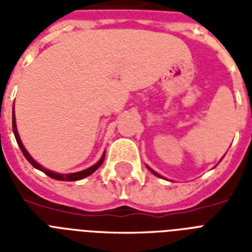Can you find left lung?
I'll list each match as a JSON object with an SVG mask.
<instances>
[{"mask_svg": "<svg viewBox=\"0 0 252 252\" xmlns=\"http://www.w3.org/2000/svg\"><path fill=\"white\" fill-rule=\"evenodd\" d=\"M149 170H150V171H152V172H153V174H154V175H157V176H159V178H161V175H158V174H157V172H154V171H153V170H152V168H149Z\"/></svg>", "mask_w": 252, "mask_h": 252, "instance_id": "8db88e82", "label": "left lung"}]
</instances>
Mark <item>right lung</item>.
Wrapping results in <instances>:
<instances>
[{"label":"right lung","mask_w":252,"mask_h":252,"mask_svg":"<svg viewBox=\"0 0 252 252\" xmlns=\"http://www.w3.org/2000/svg\"><path fill=\"white\" fill-rule=\"evenodd\" d=\"M13 132H14V136H15V140H17V142H18V145H19V148H21L22 153H23V156L26 157V159H27V161H29L30 163L33 166V167L37 168V170H40V171H43L45 175H48L49 178H52V179L65 180V182H74V180L84 179V178H86V176L91 175V174H93V172H94L95 170L99 167V166L102 165L103 161H104V154H103V157L100 158V161H99L98 163H95L94 166H91V167L86 168V170H84V171L73 172V174H65V175H63V174H57V172L49 171V170H47V168H44L43 166L39 165L36 161H33L32 157H31V156L27 153V150L25 149V146H23V144H22V141H21V138H19V134H18L17 126H15V116H14V110H13Z\"/></svg>","instance_id":"1"}]
</instances>
